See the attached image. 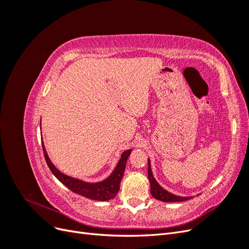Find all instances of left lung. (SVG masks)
Segmentation results:
<instances>
[{
	"mask_svg": "<svg viewBox=\"0 0 249 249\" xmlns=\"http://www.w3.org/2000/svg\"><path fill=\"white\" fill-rule=\"evenodd\" d=\"M147 163H148L147 176H148L149 185H150V194H152L156 199L164 201V202H177V201H185V200L192 198V196H179V195H176V194L168 192L167 190H165L164 188L161 187L160 184L156 180V178L153 175L149 159H148Z\"/></svg>",
	"mask_w": 249,
	"mask_h": 249,
	"instance_id": "1",
	"label": "left lung"
}]
</instances>
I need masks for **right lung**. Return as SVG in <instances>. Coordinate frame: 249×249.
Returning <instances> with one entry per match:
<instances>
[{
  "label": "right lung",
  "instance_id": "right-lung-1",
  "mask_svg": "<svg viewBox=\"0 0 249 249\" xmlns=\"http://www.w3.org/2000/svg\"><path fill=\"white\" fill-rule=\"evenodd\" d=\"M41 143H42L44 158H46L49 168L53 172V175H54L63 185H65L67 188H69L70 190L82 195V196H85L87 198L99 200V201L110 200L116 196V194L119 191L120 182H122V178L124 173L126 160L131 155L133 149H127L122 154V157H120L119 161L117 162V165L115 166L114 170L112 171V173L108 178L101 180V182L89 183V182H85V180H82L80 178L66 176L60 171L55 165L52 163L46 150V147H44L42 140H41Z\"/></svg>",
  "mask_w": 249,
  "mask_h": 249
}]
</instances>
